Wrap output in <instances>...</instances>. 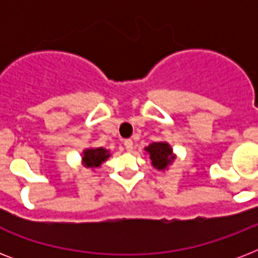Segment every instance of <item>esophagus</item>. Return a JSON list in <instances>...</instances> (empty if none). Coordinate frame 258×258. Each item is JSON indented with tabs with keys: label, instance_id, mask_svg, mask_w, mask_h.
<instances>
[{
	"label": "esophagus",
	"instance_id": "34e87169",
	"mask_svg": "<svg viewBox=\"0 0 258 258\" xmlns=\"http://www.w3.org/2000/svg\"><path fill=\"white\" fill-rule=\"evenodd\" d=\"M124 147L127 151H131V150L134 149V142L131 141V139H127V141H124Z\"/></svg>",
	"mask_w": 258,
	"mask_h": 258
}]
</instances>
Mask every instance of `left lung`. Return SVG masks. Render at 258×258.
I'll return each instance as SVG.
<instances>
[{"instance_id": "obj_1", "label": "left lung", "mask_w": 258, "mask_h": 258, "mask_svg": "<svg viewBox=\"0 0 258 258\" xmlns=\"http://www.w3.org/2000/svg\"><path fill=\"white\" fill-rule=\"evenodd\" d=\"M146 151L150 154V159L153 162L154 167L158 170H165L167 165H170L174 159L172 150L165 142H157L146 147Z\"/></svg>"}]
</instances>
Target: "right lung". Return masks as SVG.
Segmentation results:
<instances>
[{"mask_svg":"<svg viewBox=\"0 0 258 258\" xmlns=\"http://www.w3.org/2000/svg\"><path fill=\"white\" fill-rule=\"evenodd\" d=\"M108 157V151L99 147V149L86 150V151H84L83 161H84L87 167H99V166H100Z\"/></svg>","mask_w":258,"mask_h":258,"instance_id":"obj_1","label":"right lung"}]
</instances>
